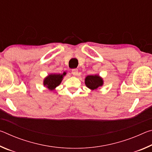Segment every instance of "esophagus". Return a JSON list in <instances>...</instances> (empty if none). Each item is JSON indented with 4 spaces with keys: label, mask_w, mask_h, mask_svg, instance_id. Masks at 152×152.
<instances>
[{
    "label": "esophagus",
    "mask_w": 152,
    "mask_h": 152,
    "mask_svg": "<svg viewBox=\"0 0 152 152\" xmlns=\"http://www.w3.org/2000/svg\"><path fill=\"white\" fill-rule=\"evenodd\" d=\"M78 69L75 68V69H72V74L73 75L77 76V75H78Z\"/></svg>",
    "instance_id": "1"
}]
</instances>
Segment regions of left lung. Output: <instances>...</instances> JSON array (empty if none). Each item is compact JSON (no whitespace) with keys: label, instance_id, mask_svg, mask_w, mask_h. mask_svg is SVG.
<instances>
[{"label":"left lung","instance_id":"1","mask_svg":"<svg viewBox=\"0 0 152 152\" xmlns=\"http://www.w3.org/2000/svg\"><path fill=\"white\" fill-rule=\"evenodd\" d=\"M85 84L88 88L94 91L103 85V80L99 75L87 76L85 78Z\"/></svg>","mask_w":152,"mask_h":152}]
</instances>
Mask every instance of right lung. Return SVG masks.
Returning a JSON list of instances; mask_svg holds the SVG:
<instances>
[{"instance_id": "add662e5", "label": "right lung", "mask_w": 152, "mask_h": 152, "mask_svg": "<svg viewBox=\"0 0 152 152\" xmlns=\"http://www.w3.org/2000/svg\"><path fill=\"white\" fill-rule=\"evenodd\" d=\"M66 74V72H64L62 74H51L48 75L43 80V85L47 88L53 91L56 87L59 86L62 81L63 77Z\"/></svg>"}]
</instances>
